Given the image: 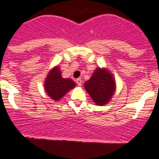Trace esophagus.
<instances>
[{"instance_id":"34e87169","label":"esophagus","mask_w":159,"mask_h":159,"mask_svg":"<svg viewBox=\"0 0 159 159\" xmlns=\"http://www.w3.org/2000/svg\"><path fill=\"white\" fill-rule=\"evenodd\" d=\"M76 82H77V84L79 85V86H81V83H82V80H81V78H78L76 79Z\"/></svg>"}]
</instances>
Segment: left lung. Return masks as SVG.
I'll list each match as a JSON object with an SVG mask.
<instances>
[{
  "label": "left lung",
  "mask_w": 159,
  "mask_h": 159,
  "mask_svg": "<svg viewBox=\"0 0 159 159\" xmlns=\"http://www.w3.org/2000/svg\"><path fill=\"white\" fill-rule=\"evenodd\" d=\"M85 89L97 105H104L113 95L115 81L108 70L97 68L90 79L85 83Z\"/></svg>",
  "instance_id": "left-lung-1"
}]
</instances>
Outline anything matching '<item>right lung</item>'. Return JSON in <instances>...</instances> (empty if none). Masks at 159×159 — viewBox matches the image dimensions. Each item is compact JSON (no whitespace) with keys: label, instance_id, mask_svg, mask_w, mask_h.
Masks as SVG:
<instances>
[{"label":"right lung","instance_id":"add662e5","mask_svg":"<svg viewBox=\"0 0 159 159\" xmlns=\"http://www.w3.org/2000/svg\"><path fill=\"white\" fill-rule=\"evenodd\" d=\"M45 89L47 93L54 101L61 99L70 89L75 86V83L70 79H64L61 76L58 66L52 70L46 78Z\"/></svg>","mask_w":159,"mask_h":159}]
</instances>
